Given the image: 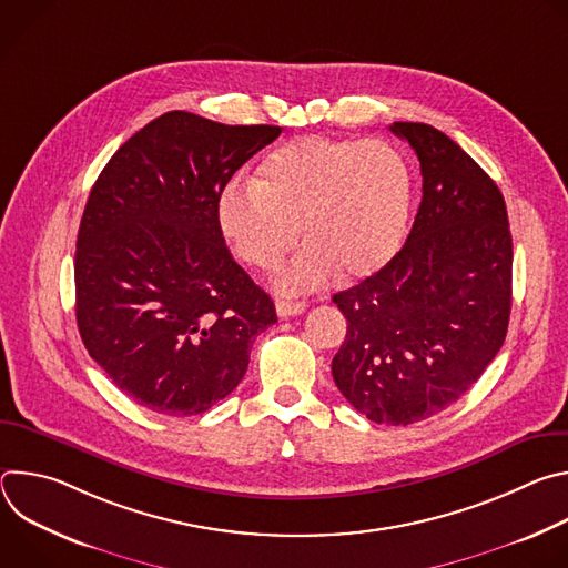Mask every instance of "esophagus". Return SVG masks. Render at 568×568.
<instances>
[{
    "instance_id": "1",
    "label": "esophagus",
    "mask_w": 568,
    "mask_h": 568,
    "mask_svg": "<svg viewBox=\"0 0 568 568\" xmlns=\"http://www.w3.org/2000/svg\"><path fill=\"white\" fill-rule=\"evenodd\" d=\"M307 307L305 301H285V298H278L276 301V312L278 316L287 318V316H294V314H303Z\"/></svg>"
}]
</instances>
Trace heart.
<instances>
[{
	"instance_id": "heart-1",
	"label": "heart",
	"mask_w": 568,
	"mask_h": 568,
	"mask_svg": "<svg viewBox=\"0 0 568 568\" xmlns=\"http://www.w3.org/2000/svg\"><path fill=\"white\" fill-rule=\"evenodd\" d=\"M412 209V173L404 154L382 139L301 136L270 152L256 182H231L217 220L233 252L252 267L274 270L307 245L278 285L290 292L364 281L397 254Z\"/></svg>"
}]
</instances>
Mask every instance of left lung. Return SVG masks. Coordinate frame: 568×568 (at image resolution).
Instances as JSON below:
<instances>
[{
  "instance_id": "8db88e82",
  "label": "left lung",
  "mask_w": 568,
  "mask_h": 568,
  "mask_svg": "<svg viewBox=\"0 0 568 568\" xmlns=\"http://www.w3.org/2000/svg\"><path fill=\"white\" fill-rule=\"evenodd\" d=\"M416 150L423 200L404 247L333 296L348 333L337 388L377 425L407 427L447 409L504 346L513 305V235L499 186L447 134L393 123Z\"/></svg>"
}]
</instances>
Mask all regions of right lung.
I'll use <instances>...</instances> for the list:
<instances>
[{"instance_id":"1","label":"right lung","mask_w":568,"mask_h":568,"mask_svg":"<svg viewBox=\"0 0 568 568\" xmlns=\"http://www.w3.org/2000/svg\"><path fill=\"white\" fill-rule=\"evenodd\" d=\"M281 134L166 112L108 161L75 240V321L90 357L141 407L197 416L226 397L276 323L224 245L217 202Z\"/></svg>"}]
</instances>
